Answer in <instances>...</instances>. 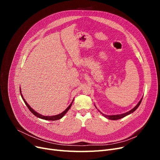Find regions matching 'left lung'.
<instances>
[{"label": "left lung", "instance_id": "1", "mask_svg": "<svg viewBox=\"0 0 160 160\" xmlns=\"http://www.w3.org/2000/svg\"><path fill=\"white\" fill-rule=\"evenodd\" d=\"M142 101V99L139 101V102L138 103V105H137L136 106H135V107L133 109H132V110H130L129 111H128V112H127V113H123V114H120V115H105L103 114L102 113H102L103 115L105 116V117L106 118H108L109 119H111V120H118V119H121V118H123L125 117V116L129 115V114H130V113H133V111H135V110H136V109H138V108L139 107V105H140V103H141Z\"/></svg>", "mask_w": 160, "mask_h": 160}]
</instances>
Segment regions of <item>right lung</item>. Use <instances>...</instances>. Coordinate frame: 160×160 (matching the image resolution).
<instances>
[{"instance_id":"obj_1","label":"right lung","mask_w":160,"mask_h":160,"mask_svg":"<svg viewBox=\"0 0 160 160\" xmlns=\"http://www.w3.org/2000/svg\"><path fill=\"white\" fill-rule=\"evenodd\" d=\"M20 92H21V97H22V99H23V101H24V102H25V103L26 104V105L27 106V108H28V109H29L30 111H31V112L32 113H33L34 115H35V116H37V117H38V118H41V119H45V120H51V121H55V120H58V119H60L61 118H62V117H63V116L65 115V114L67 112V111H69V109L71 108V105H72V103L69 105V106L68 108H67L62 113H60V114H59V115H53V116H43V115H41V114H39V113H37L36 111H35V110H33L30 106H29V105H28V103H27V101H25V99L23 98V97H22V95L21 94V90H20Z\"/></svg>"}]
</instances>
